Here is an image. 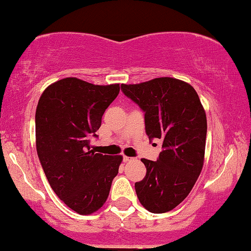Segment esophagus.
I'll use <instances>...</instances> for the list:
<instances>
[{
  "label": "esophagus",
  "instance_id": "34e87169",
  "mask_svg": "<svg viewBox=\"0 0 251 251\" xmlns=\"http://www.w3.org/2000/svg\"><path fill=\"white\" fill-rule=\"evenodd\" d=\"M132 160H134V158L126 157V155H125V157H123V161H125V162H130V161H132Z\"/></svg>",
  "mask_w": 251,
  "mask_h": 251
}]
</instances>
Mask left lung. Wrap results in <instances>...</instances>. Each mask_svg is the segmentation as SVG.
<instances>
[{"label": "left lung", "mask_w": 251, "mask_h": 251, "mask_svg": "<svg viewBox=\"0 0 251 251\" xmlns=\"http://www.w3.org/2000/svg\"><path fill=\"white\" fill-rule=\"evenodd\" d=\"M121 89L145 112L150 140H162L157 161L141 159L147 175L134 184L139 201L152 213L170 211L187 198L202 170L206 112L196 90L174 77L121 84Z\"/></svg>", "instance_id": "obj_1"}]
</instances>
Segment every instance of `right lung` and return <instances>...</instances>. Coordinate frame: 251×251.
I'll list each match as a JSON object with an SVG mask.
<instances>
[{
	"mask_svg": "<svg viewBox=\"0 0 251 251\" xmlns=\"http://www.w3.org/2000/svg\"><path fill=\"white\" fill-rule=\"evenodd\" d=\"M119 84L96 85L77 77L52 83L35 112L36 151L56 196L80 215H91L108 199L122 155L96 153L90 138L101 126Z\"/></svg>",
	"mask_w": 251,
	"mask_h": 251,
	"instance_id": "obj_1",
	"label": "right lung"
}]
</instances>
